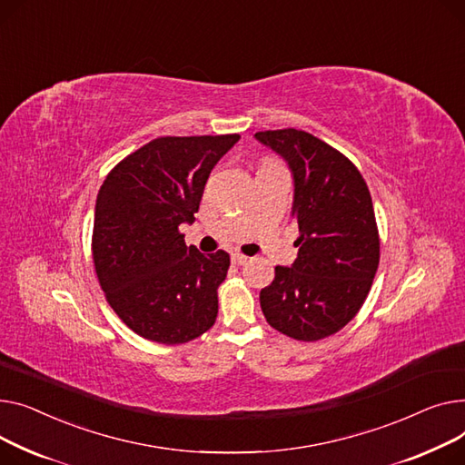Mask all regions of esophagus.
<instances>
[{
  "mask_svg": "<svg viewBox=\"0 0 465 465\" xmlns=\"http://www.w3.org/2000/svg\"><path fill=\"white\" fill-rule=\"evenodd\" d=\"M231 261H232V264H238V266H242V264H248L250 257H245V255H242V253H232Z\"/></svg>",
  "mask_w": 465,
  "mask_h": 465,
  "instance_id": "obj_1",
  "label": "esophagus"
}]
</instances>
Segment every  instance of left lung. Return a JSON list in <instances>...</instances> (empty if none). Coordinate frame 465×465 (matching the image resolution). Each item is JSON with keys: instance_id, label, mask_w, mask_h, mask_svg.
I'll list each match as a JSON object with an SVG mask.
<instances>
[{"instance_id": "obj_1", "label": "left lung", "mask_w": 465, "mask_h": 465, "mask_svg": "<svg viewBox=\"0 0 465 465\" xmlns=\"http://www.w3.org/2000/svg\"><path fill=\"white\" fill-rule=\"evenodd\" d=\"M255 139L289 163L298 223V257L291 268L276 266L261 308L272 329L319 341L341 331L371 289L381 242L370 189L349 157L312 133L289 127Z\"/></svg>"}]
</instances>
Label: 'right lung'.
<instances>
[{
    "mask_svg": "<svg viewBox=\"0 0 465 465\" xmlns=\"http://www.w3.org/2000/svg\"><path fill=\"white\" fill-rule=\"evenodd\" d=\"M240 139L159 136L104 178L94 217L92 257L106 302L144 340L178 345L210 331L231 257L185 245L206 180Z\"/></svg>",
    "mask_w": 465,
    "mask_h": 465,
    "instance_id": "add662e5",
    "label": "right lung"
}]
</instances>
